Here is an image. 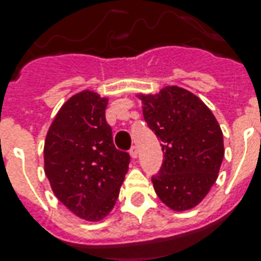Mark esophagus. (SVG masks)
Here are the masks:
<instances>
[{
    "instance_id": "esophagus-1",
    "label": "esophagus",
    "mask_w": 261,
    "mask_h": 261,
    "mask_svg": "<svg viewBox=\"0 0 261 261\" xmlns=\"http://www.w3.org/2000/svg\"><path fill=\"white\" fill-rule=\"evenodd\" d=\"M130 155L133 159H137L138 158V148L135 147V146H133V147L130 148Z\"/></svg>"
}]
</instances>
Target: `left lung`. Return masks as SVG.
<instances>
[{"label": "left lung", "mask_w": 261, "mask_h": 261, "mask_svg": "<svg viewBox=\"0 0 261 261\" xmlns=\"http://www.w3.org/2000/svg\"><path fill=\"white\" fill-rule=\"evenodd\" d=\"M138 98L164 154L161 170L151 178L155 192L174 211L194 208L218 179L224 156L218 120L201 99L178 86Z\"/></svg>", "instance_id": "obj_1"}]
</instances>
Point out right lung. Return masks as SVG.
Here are the masks:
<instances>
[{"label":"right lung","instance_id":"right-lung-1","mask_svg":"<svg viewBox=\"0 0 261 261\" xmlns=\"http://www.w3.org/2000/svg\"><path fill=\"white\" fill-rule=\"evenodd\" d=\"M107 103L90 90L73 95L57 113L43 148L53 192L87 222L110 214L130 163V155L114 146L105 117Z\"/></svg>","mask_w":261,"mask_h":261}]
</instances>
